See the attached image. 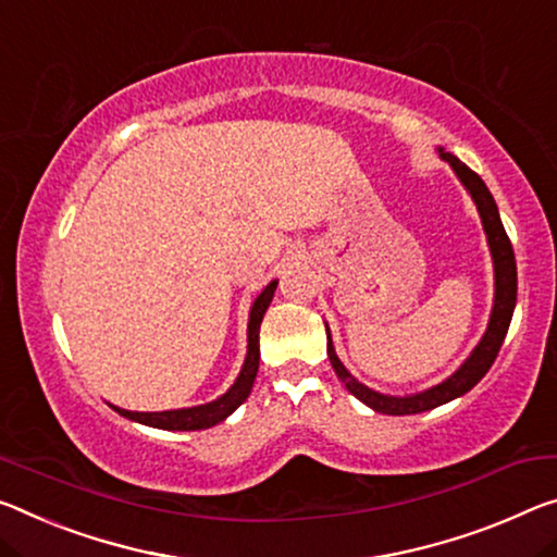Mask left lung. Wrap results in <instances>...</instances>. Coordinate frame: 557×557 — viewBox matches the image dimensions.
Returning <instances> with one entry per match:
<instances>
[{"label": "left lung", "mask_w": 557, "mask_h": 557, "mask_svg": "<svg viewBox=\"0 0 557 557\" xmlns=\"http://www.w3.org/2000/svg\"><path fill=\"white\" fill-rule=\"evenodd\" d=\"M438 156L454 168L458 181H461L463 188L471 193L475 208H479L483 231H485V237H488V247H491L493 272H496V297H493L488 330H485L483 339L479 342V347L471 351V357L466 359L463 364L446 379V382L431 386V389H426V392L409 394V396L379 394L374 389H369V386H364L361 382H357V379L347 372V367L339 361L337 351H334L330 330H326V355H330L332 369L337 372L339 382L347 386V389L355 394L359 401H364L369 409H374L379 413H389V417H406V413H421V411L436 409V406L454 401V399H458V396H463L466 392H471L473 386L485 376V372H488L493 361H496L500 344H503V339H506V332L510 326V317H513V310H516V295H518L516 255H513V245H510L508 235H506V227H503V223H500L496 200H493L491 190L485 188L481 175L473 173L469 165L458 161L454 153H446L444 148H438Z\"/></svg>", "instance_id": "1"}]
</instances>
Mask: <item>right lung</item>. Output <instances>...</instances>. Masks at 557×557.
Segmentation results:
<instances>
[{
	"instance_id": "add662e5",
	"label": "right lung",
	"mask_w": 557,
	"mask_h": 557,
	"mask_svg": "<svg viewBox=\"0 0 557 557\" xmlns=\"http://www.w3.org/2000/svg\"><path fill=\"white\" fill-rule=\"evenodd\" d=\"M275 289H277V280H272L252 302L250 322H247L245 364L240 369V374H237L235 384L220 396V399L210 404L190 406V409H173V411H126V409H119V406H113V411H119L121 417H126L131 421L146 423V426H153V429H165V431H198V429H210L215 426V423L225 421L252 392L255 376H258V367H260V324L272 302Z\"/></svg>"
}]
</instances>
